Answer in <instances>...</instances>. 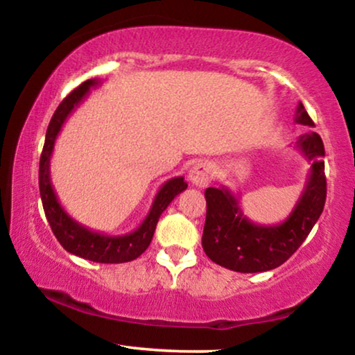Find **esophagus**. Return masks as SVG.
<instances>
[{
	"mask_svg": "<svg viewBox=\"0 0 355 355\" xmlns=\"http://www.w3.org/2000/svg\"><path fill=\"white\" fill-rule=\"evenodd\" d=\"M213 178V166L208 162H200L193 164L189 171V181L197 187H205Z\"/></svg>",
	"mask_w": 355,
	"mask_h": 355,
	"instance_id": "esophagus-1",
	"label": "esophagus"
}]
</instances>
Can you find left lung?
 Instances as JSON below:
<instances>
[{"label": "left lung", "instance_id": "obj_1", "mask_svg": "<svg viewBox=\"0 0 355 355\" xmlns=\"http://www.w3.org/2000/svg\"><path fill=\"white\" fill-rule=\"evenodd\" d=\"M295 123L315 128L302 103L297 105ZM297 148L310 159L309 179L294 210L279 225H255L230 189H207L202 247L211 261L239 273H260L283 265L302 245L323 211L327 178L322 137L317 132L300 135Z\"/></svg>", "mask_w": 355, "mask_h": 355}]
</instances>
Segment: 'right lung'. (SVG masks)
Listing matches in <instances>:
<instances>
[{"instance_id":"right-lung-1","label":"right lung","mask_w":355,"mask_h":355,"mask_svg":"<svg viewBox=\"0 0 355 355\" xmlns=\"http://www.w3.org/2000/svg\"><path fill=\"white\" fill-rule=\"evenodd\" d=\"M96 85H100L98 79L82 82L56 108L46 129L45 145H43V152L40 157V169H38V186H40L43 210H45L46 220L50 223L53 234L56 236V239L60 241V244L67 252L80 257V259L96 261V263H124V261L135 260L147 250L162 213L166 210L178 193L186 191L187 184L182 176L173 178L164 182L159 187L157 196H155L152 208H150L148 215L145 216L142 225L135 231L129 232V234L108 236L103 234V232L92 231L67 215L64 208L61 207V203L58 202L55 189L51 186L50 159L53 148H55L56 137L60 134L62 124L66 123L67 116L79 106L92 87Z\"/></svg>"}]
</instances>
